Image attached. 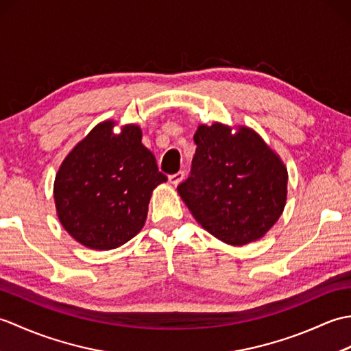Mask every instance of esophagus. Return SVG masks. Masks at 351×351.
<instances>
[{
    "mask_svg": "<svg viewBox=\"0 0 351 351\" xmlns=\"http://www.w3.org/2000/svg\"><path fill=\"white\" fill-rule=\"evenodd\" d=\"M184 176H185V173H184L182 170L178 171V173L169 176V182H170L171 185H178V184H180V182L184 180Z\"/></svg>",
    "mask_w": 351,
    "mask_h": 351,
    "instance_id": "obj_1",
    "label": "esophagus"
}]
</instances>
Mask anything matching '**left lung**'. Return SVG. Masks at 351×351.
<instances>
[{"instance_id": "left-lung-1", "label": "left lung", "mask_w": 351, "mask_h": 351, "mask_svg": "<svg viewBox=\"0 0 351 351\" xmlns=\"http://www.w3.org/2000/svg\"><path fill=\"white\" fill-rule=\"evenodd\" d=\"M196 154L178 193L205 230L230 245L259 240L287 204L288 171L258 132L199 125Z\"/></svg>"}]
</instances>
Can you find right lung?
<instances>
[{"mask_svg":"<svg viewBox=\"0 0 351 351\" xmlns=\"http://www.w3.org/2000/svg\"><path fill=\"white\" fill-rule=\"evenodd\" d=\"M95 126L63 160L54 181L58 220L88 249L110 250L145 226L152 191L167 176L141 143L137 125Z\"/></svg>","mask_w":351,"mask_h":351,"instance_id":"obj_1","label":"right lung"}]
</instances>
